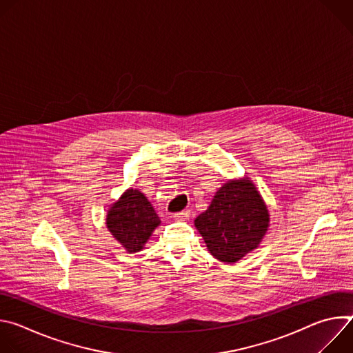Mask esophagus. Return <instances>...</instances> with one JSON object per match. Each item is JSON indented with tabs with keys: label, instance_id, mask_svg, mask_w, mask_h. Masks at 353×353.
Here are the masks:
<instances>
[{
	"label": "esophagus",
	"instance_id": "obj_1",
	"mask_svg": "<svg viewBox=\"0 0 353 353\" xmlns=\"http://www.w3.org/2000/svg\"><path fill=\"white\" fill-rule=\"evenodd\" d=\"M173 218L179 222H184V221H188L190 219V212L188 211H181V212H177L173 215Z\"/></svg>",
	"mask_w": 353,
	"mask_h": 353
}]
</instances>
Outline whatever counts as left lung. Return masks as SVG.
Segmentation results:
<instances>
[{
    "instance_id": "1",
    "label": "left lung",
    "mask_w": 353,
    "mask_h": 353,
    "mask_svg": "<svg viewBox=\"0 0 353 353\" xmlns=\"http://www.w3.org/2000/svg\"><path fill=\"white\" fill-rule=\"evenodd\" d=\"M194 225L215 259L234 264L261 244L270 228V211L250 177L233 179L215 192Z\"/></svg>"
}]
</instances>
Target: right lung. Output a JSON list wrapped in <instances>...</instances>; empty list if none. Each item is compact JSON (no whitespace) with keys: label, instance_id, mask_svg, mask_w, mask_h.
<instances>
[{"label":"right lung","instance_id":"obj_1","mask_svg":"<svg viewBox=\"0 0 353 353\" xmlns=\"http://www.w3.org/2000/svg\"><path fill=\"white\" fill-rule=\"evenodd\" d=\"M159 225L152 204L138 188L125 190L106 215L108 230L130 254L141 251Z\"/></svg>","mask_w":353,"mask_h":353}]
</instances>
